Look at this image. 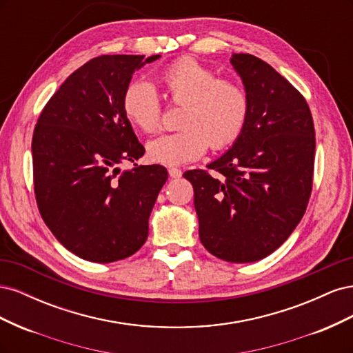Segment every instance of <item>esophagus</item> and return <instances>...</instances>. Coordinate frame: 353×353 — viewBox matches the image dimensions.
<instances>
[{"instance_id":"esophagus-1","label":"esophagus","mask_w":353,"mask_h":353,"mask_svg":"<svg viewBox=\"0 0 353 353\" xmlns=\"http://www.w3.org/2000/svg\"><path fill=\"white\" fill-rule=\"evenodd\" d=\"M168 172H169L170 178H181V175H183V170L178 168H169Z\"/></svg>"}]
</instances>
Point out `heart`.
I'll use <instances>...</instances> for the list:
<instances>
[{
	"mask_svg": "<svg viewBox=\"0 0 353 353\" xmlns=\"http://www.w3.org/2000/svg\"><path fill=\"white\" fill-rule=\"evenodd\" d=\"M166 99L183 104L178 131L156 137L147 145L154 163L176 166L199 159L210 145L221 150L232 144L249 119V94L239 82L218 78L203 63L184 57L159 74ZM122 110L135 128L154 132L162 122V104L150 83L132 81L123 91Z\"/></svg>",
	"mask_w": 353,
	"mask_h": 353,
	"instance_id": "1",
	"label": "heart"
}]
</instances>
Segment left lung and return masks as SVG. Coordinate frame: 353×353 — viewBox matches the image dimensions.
Instances as JSON below:
<instances>
[{
    "instance_id": "1",
    "label": "left lung",
    "mask_w": 353,
    "mask_h": 353,
    "mask_svg": "<svg viewBox=\"0 0 353 353\" xmlns=\"http://www.w3.org/2000/svg\"><path fill=\"white\" fill-rule=\"evenodd\" d=\"M249 94V119L208 169L184 172L194 188L199 237L216 258L248 263L276 250L312 193L315 128L303 95L268 63L234 54Z\"/></svg>"
}]
</instances>
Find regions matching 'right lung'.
I'll return each instance as SVG.
<instances>
[{"mask_svg": "<svg viewBox=\"0 0 353 353\" xmlns=\"http://www.w3.org/2000/svg\"><path fill=\"white\" fill-rule=\"evenodd\" d=\"M160 56H100L60 85L32 137L34 191L42 219L79 258L109 263L140 250L168 179L160 165L121 170L145 148L122 110L132 73Z\"/></svg>", "mask_w": 353, "mask_h": 353, "instance_id": "obj_1", "label": "right lung"}]
</instances>
